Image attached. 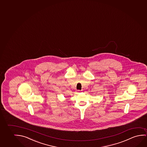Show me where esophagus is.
I'll use <instances>...</instances> for the list:
<instances>
[{
  "instance_id": "obj_1",
  "label": "esophagus",
  "mask_w": 147,
  "mask_h": 147,
  "mask_svg": "<svg viewBox=\"0 0 147 147\" xmlns=\"http://www.w3.org/2000/svg\"><path fill=\"white\" fill-rule=\"evenodd\" d=\"M78 92H79V93H80L81 91H80V90H78Z\"/></svg>"
}]
</instances>
